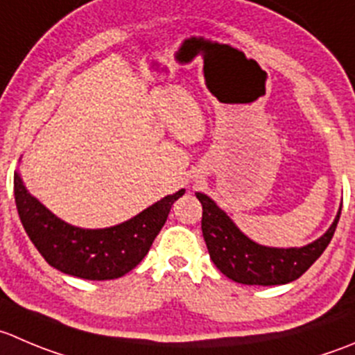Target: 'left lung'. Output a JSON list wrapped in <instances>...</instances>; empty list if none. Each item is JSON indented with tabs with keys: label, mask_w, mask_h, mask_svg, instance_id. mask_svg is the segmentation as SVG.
<instances>
[{
	"label": "left lung",
	"mask_w": 355,
	"mask_h": 355,
	"mask_svg": "<svg viewBox=\"0 0 355 355\" xmlns=\"http://www.w3.org/2000/svg\"><path fill=\"white\" fill-rule=\"evenodd\" d=\"M196 198L202 205L201 229L209 258L216 265V269L229 279L248 286L286 284L307 272L311 265L328 248L342 211L340 209L328 232L318 241L304 248L279 250L260 246L248 239L208 196L198 192Z\"/></svg>",
	"instance_id": "8db88e82"
}]
</instances>
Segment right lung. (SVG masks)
Returning a JSON list of instances; mask_svg holds the SVG:
<instances>
[{
	"label": "right lung",
	"instance_id": "obj_1",
	"mask_svg": "<svg viewBox=\"0 0 355 355\" xmlns=\"http://www.w3.org/2000/svg\"><path fill=\"white\" fill-rule=\"evenodd\" d=\"M17 211L27 236L48 265L90 281L118 279L144 260L163 229L171 205L184 191L166 196L125 223L109 229H79L48 211L13 175Z\"/></svg>",
	"mask_w": 355,
	"mask_h": 355
}]
</instances>
